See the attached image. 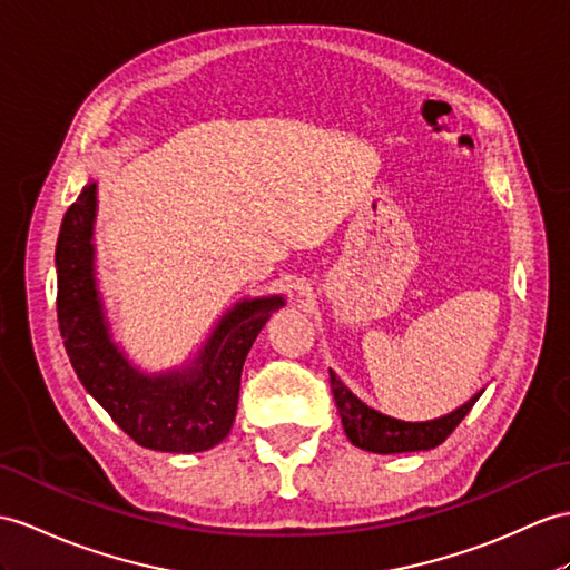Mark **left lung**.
<instances>
[{
    "label": "left lung",
    "mask_w": 570,
    "mask_h": 570,
    "mask_svg": "<svg viewBox=\"0 0 570 570\" xmlns=\"http://www.w3.org/2000/svg\"><path fill=\"white\" fill-rule=\"evenodd\" d=\"M331 392L336 399V406L343 421V430L355 448L380 454H396V452H415V450H433L440 442H445L452 430L462 423L464 415L476 404V394L462 409L442 415L438 421L428 423H404L382 415L374 409L365 406L355 394H351L336 374L331 372Z\"/></svg>",
    "instance_id": "obj_1"
}]
</instances>
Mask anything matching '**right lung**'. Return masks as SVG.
<instances>
[{
	"label": "right lung",
	"mask_w": 570,
	"mask_h": 570,
	"mask_svg": "<svg viewBox=\"0 0 570 570\" xmlns=\"http://www.w3.org/2000/svg\"><path fill=\"white\" fill-rule=\"evenodd\" d=\"M96 184L65 213L58 266V322L79 382L137 445L159 452H203L229 435L237 415L244 360L283 297L242 302L184 372L147 377L137 372L108 336L94 283Z\"/></svg>",
	"instance_id": "add662e5"
}]
</instances>
